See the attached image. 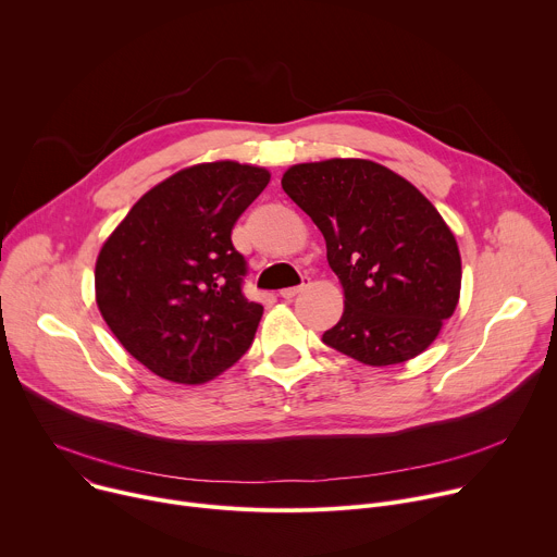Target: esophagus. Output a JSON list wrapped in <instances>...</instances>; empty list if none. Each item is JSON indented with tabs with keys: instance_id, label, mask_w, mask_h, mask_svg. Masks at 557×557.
I'll return each instance as SVG.
<instances>
[{
	"instance_id": "1",
	"label": "esophagus",
	"mask_w": 557,
	"mask_h": 557,
	"mask_svg": "<svg viewBox=\"0 0 557 557\" xmlns=\"http://www.w3.org/2000/svg\"><path fill=\"white\" fill-rule=\"evenodd\" d=\"M308 286H310V282H308V280H304L299 286H293V288H282V290H280V295H282L284 299H293L295 295L304 293Z\"/></svg>"
}]
</instances>
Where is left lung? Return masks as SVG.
<instances>
[{
    "label": "left lung",
    "mask_w": 557,
    "mask_h": 557,
    "mask_svg": "<svg viewBox=\"0 0 557 557\" xmlns=\"http://www.w3.org/2000/svg\"><path fill=\"white\" fill-rule=\"evenodd\" d=\"M282 189L322 231L344 288V314L324 344L366 366L404 363L432 346L462 280L456 237L436 207L366 158L293 165Z\"/></svg>",
    "instance_id": "1"
}]
</instances>
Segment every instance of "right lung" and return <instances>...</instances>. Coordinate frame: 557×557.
Here are the masks:
<instances>
[{
	"mask_svg": "<svg viewBox=\"0 0 557 557\" xmlns=\"http://www.w3.org/2000/svg\"><path fill=\"white\" fill-rule=\"evenodd\" d=\"M271 174L200 163L151 187L103 243L97 306L123 348L174 383L211 381L240 359L264 308L243 295L245 258L231 228Z\"/></svg>",
	"mask_w": 557,
	"mask_h": 557,
	"instance_id": "right-lung-1",
	"label": "right lung"
}]
</instances>
